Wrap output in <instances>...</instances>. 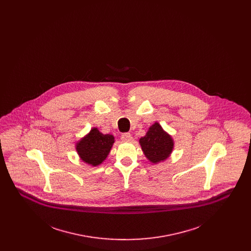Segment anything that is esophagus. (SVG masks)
I'll return each instance as SVG.
<instances>
[{"instance_id": "1", "label": "esophagus", "mask_w": 251, "mask_h": 251, "mask_svg": "<svg viewBox=\"0 0 251 251\" xmlns=\"http://www.w3.org/2000/svg\"><path fill=\"white\" fill-rule=\"evenodd\" d=\"M121 140L124 142H131L132 140L131 134L130 132H124L121 134Z\"/></svg>"}]
</instances>
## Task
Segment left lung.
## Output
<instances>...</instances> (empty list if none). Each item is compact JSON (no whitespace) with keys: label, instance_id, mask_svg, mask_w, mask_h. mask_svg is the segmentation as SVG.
<instances>
[{"label":"left lung","instance_id":"obj_1","mask_svg":"<svg viewBox=\"0 0 251 251\" xmlns=\"http://www.w3.org/2000/svg\"><path fill=\"white\" fill-rule=\"evenodd\" d=\"M140 145L146 157L152 163L166 160L172 151L173 141L167 132L163 131L159 123H154L141 137Z\"/></svg>","mask_w":251,"mask_h":251}]
</instances>
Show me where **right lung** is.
Returning a JSON list of instances; mask_svg holds the SVG:
<instances>
[{
    "label": "right lung",
    "mask_w": 251,
    "mask_h": 251,
    "mask_svg": "<svg viewBox=\"0 0 251 251\" xmlns=\"http://www.w3.org/2000/svg\"><path fill=\"white\" fill-rule=\"evenodd\" d=\"M113 144V135L102 134L97 128H93L87 136L77 144L76 150L84 162L98 166L105 160Z\"/></svg>",
    "instance_id": "1"
}]
</instances>
